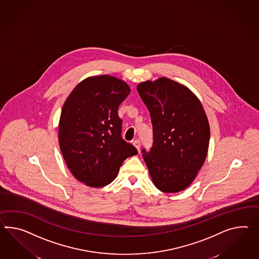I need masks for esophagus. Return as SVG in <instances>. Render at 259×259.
Returning <instances> with one entry per match:
<instances>
[{
  "mask_svg": "<svg viewBox=\"0 0 259 259\" xmlns=\"http://www.w3.org/2000/svg\"><path fill=\"white\" fill-rule=\"evenodd\" d=\"M133 146L136 147V149L139 151L140 147H141V142H140V140H135L134 142H133Z\"/></svg>",
  "mask_w": 259,
  "mask_h": 259,
  "instance_id": "esophagus-1",
  "label": "esophagus"
}]
</instances>
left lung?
<instances>
[{
	"label": "left lung",
	"instance_id": "8db88e82",
	"mask_svg": "<svg viewBox=\"0 0 259 259\" xmlns=\"http://www.w3.org/2000/svg\"><path fill=\"white\" fill-rule=\"evenodd\" d=\"M151 116L154 143L143 149L154 185L161 192L185 190L206 160L210 128L195 94L178 81L161 77L137 85Z\"/></svg>",
	"mask_w": 259,
	"mask_h": 259
}]
</instances>
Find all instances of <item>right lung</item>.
<instances>
[{
  "mask_svg": "<svg viewBox=\"0 0 259 259\" xmlns=\"http://www.w3.org/2000/svg\"><path fill=\"white\" fill-rule=\"evenodd\" d=\"M131 88L110 75L78 83L64 103L58 126L60 149L74 178L89 187L113 182L123 161L137 149L121 137L117 113Z\"/></svg>",
  "mask_w": 259,
  "mask_h": 259,
  "instance_id": "obj_1",
  "label": "right lung"
}]
</instances>
